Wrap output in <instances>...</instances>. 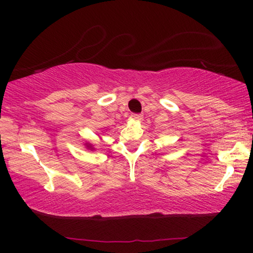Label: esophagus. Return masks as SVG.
<instances>
[{
	"instance_id": "34e87169",
	"label": "esophagus",
	"mask_w": 253,
	"mask_h": 253,
	"mask_svg": "<svg viewBox=\"0 0 253 253\" xmlns=\"http://www.w3.org/2000/svg\"><path fill=\"white\" fill-rule=\"evenodd\" d=\"M132 117L133 120H136V121H140V120H143V115H141V114H132Z\"/></svg>"
}]
</instances>
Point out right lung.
Listing matches in <instances>:
<instances>
[{"label":"right lung","instance_id":"1","mask_svg":"<svg viewBox=\"0 0 253 253\" xmlns=\"http://www.w3.org/2000/svg\"><path fill=\"white\" fill-rule=\"evenodd\" d=\"M86 146H87V148H91V150H92V145L91 144H86Z\"/></svg>","mask_w":253,"mask_h":253}]
</instances>
